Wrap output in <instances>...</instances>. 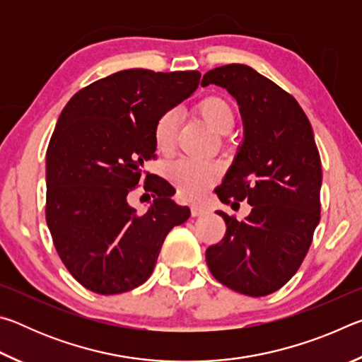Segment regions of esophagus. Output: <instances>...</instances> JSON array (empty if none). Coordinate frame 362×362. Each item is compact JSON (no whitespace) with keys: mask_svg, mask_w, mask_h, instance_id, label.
Wrapping results in <instances>:
<instances>
[{"mask_svg":"<svg viewBox=\"0 0 362 362\" xmlns=\"http://www.w3.org/2000/svg\"><path fill=\"white\" fill-rule=\"evenodd\" d=\"M203 214H206V209H204V207L196 206V204H193V206H192V216H193V217H199V216H203Z\"/></svg>","mask_w":362,"mask_h":362,"instance_id":"1","label":"esophagus"}]
</instances>
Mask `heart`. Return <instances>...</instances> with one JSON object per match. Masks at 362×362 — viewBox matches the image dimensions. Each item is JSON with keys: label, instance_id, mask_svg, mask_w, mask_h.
Listing matches in <instances>:
<instances>
[{"label": "heart", "instance_id": "b5f03b06", "mask_svg": "<svg viewBox=\"0 0 362 362\" xmlns=\"http://www.w3.org/2000/svg\"><path fill=\"white\" fill-rule=\"evenodd\" d=\"M196 112L206 121L211 129L220 136H226L235 127V112L223 97L211 95L196 105ZM177 140V116L173 112L163 113L153 127V142L156 150L168 155L174 150ZM168 180L173 183L182 198L194 201L206 193L220 177V168L216 163H199L193 159H177L164 169Z\"/></svg>", "mask_w": 362, "mask_h": 362}]
</instances>
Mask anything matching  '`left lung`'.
Segmentation results:
<instances>
[{
	"mask_svg": "<svg viewBox=\"0 0 362 362\" xmlns=\"http://www.w3.org/2000/svg\"><path fill=\"white\" fill-rule=\"evenodd\" d=\"M201 84L226 89L244 129L216 193L225 204L246 199L252 206L243 220L217 211L226 233L206 250L207 267L233 291L268 296L297 273L321 218L322 170L313 129L291 94L247 65L218 66Z\"/></svg>",
	"mask_w": 362,
	"mask_h": 362,
	"instance_id": "obj_1",
	"label": "left lung"
}]
</instances>
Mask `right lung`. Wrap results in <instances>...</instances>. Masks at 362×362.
Listing matches in <instances>:
<instances>
[{
    "mask_svg": "<svg viewBox=\"0 0 362 362\" xmlns=\"http://www.w3.org/2000/svg\"><path fill=\"white\" fill-rule=\"evenodd\" d=\"M199 71L131 69L86 86L60 113L46 153V222L64 265L86 289L112 296L144 284L168 233L189 209L153 179L148 211L127 196L153 159V127L188 99ZM148 185V175H146Z\"/></svg>",
    "mask_w": 362,
    "mask_h": 362,
    "instance_id": "obj_1",
    "label": "right lung"
}]
</instances>
